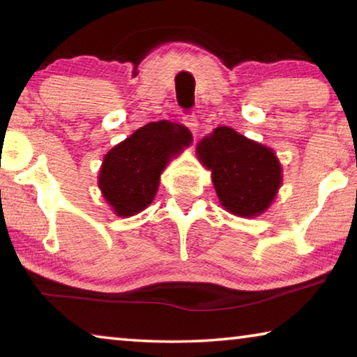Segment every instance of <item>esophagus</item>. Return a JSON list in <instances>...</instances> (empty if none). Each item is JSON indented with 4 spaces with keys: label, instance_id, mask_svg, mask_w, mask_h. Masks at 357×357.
I'll return each mask as SVG.
<instances>
[{
    "label": "esophagus",
    "instance_id": "esophagus-1",
    "mask_svg": "<svg viewBox=\"0 0 357 357\" xmlns=\"http://www.w3.org/2000/svg\"><path fill=\"white\" fill-rule=\"evenodd\" d=\"M183 123L193 132V134H195V132L198 130V119H197V116H195V114H193V113L184 114V116H183Z\"/></svg>",
    "mask_w": 357,
    "mask_h": 357
}]
</instances>
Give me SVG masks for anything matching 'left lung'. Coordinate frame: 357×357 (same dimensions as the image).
Listing matches in <instances>:
<instances>
[{
  "label": "left lung",
  "instance_id": "obj_1",
  "mask_svg": "<svg viewBox=\"0 0 357 357\" xmlns=\"http://www.w3.org/2000/svg\"><path fill=\"white\" fill-rule=\"evenodd\" d=\"M197 155L211 170L228 213L257 217L271 206L282 184V165L273 149L220 126L197 144Z\"/></svg>",
  "mask_w": 357,
  "mask_h": 357
}]
</instances>
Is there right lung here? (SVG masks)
Here are the masks:
<instances>
[{"instance_id":"1","label":"right lung","mask_w":357,"mask_h":357,"mask_svg":"<svg viewBox=\"0 0 357 357\" xmlns=\"http://www.w3.org/2000/svg\"><path fill=\"white\" fill-rule=\"evenodd\" d=\"M190 143L192 134L184 126L157 121L108 151L99 172V189L114 214L130 217L148 208L160 173Z\"/></svg>"}]
</instances>
